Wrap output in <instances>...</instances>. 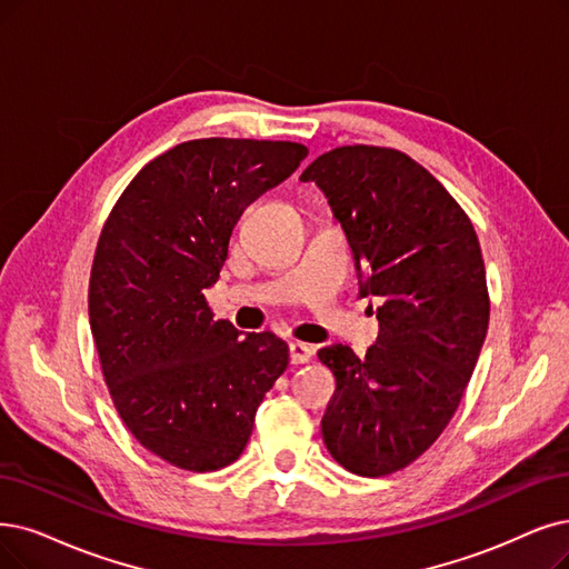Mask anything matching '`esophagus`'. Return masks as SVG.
<instances>
[{"label":"esophagus","mask_w":569,"mask_h":569,"mask_svg":"<svg viewBox=\"0 0 569 569\" xmlns=\"http://www.w3.org/2000/svg\"><path fill=\"white\" fill-rule=\"evenodd\" d=\"M289 359L291 363H308L312 359V348L306 343H289Z\"/></svg>","instance_id":"1"}]
</instances>
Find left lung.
Here are the masks:
<instances>
[{"label":"left lung","mask_w":569,"mask_h":569,"mask_svg":"<svg viewBox=\"0 0 569 569\" xmlns=\"http://www.w3.org/2000/svg\"><path fill=\"white\" fill-rule=\"evenodd\" d=\"M301 181L327 196L359 293L378 299L367 357L343 343L317 352L336 378L322 418L331 458L376 479L418 460L458 411L490 320L481 244L441 181L397 149L338 147Z\"/></svg>","instance_id":"1"}]
</instances>
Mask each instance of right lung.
Segmentation results:
<instances>
[{
  "label": "right lung",
  "mask_w": 569,
  "mask_h": 569,
  "mask_svg": "<svg viewBox=\"0 0 569 569\" xmlns=\"http://www.w3.org/2000/svg\"><path fill=\"white\" fill-rule=\"evenodd\" d=\"M306 156L297 142H181L134 174L104 221L88 287L102 376L132 437L179 469L236 462L287 369L282 338L214 320L206 289L244 208Z\"/></svg>",
  "instance_id": "right-lung-1"
}]
</instances>
